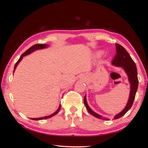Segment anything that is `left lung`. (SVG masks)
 Segmentation results:
<instances>
[{"label": "left lung", "mask_w": 148, "mask_h": 148, "mask_svg": "<svg viewBox=\"0 0 148 148\" xmlns=\"http://www.w3.org/2000/svg\"><path fill=\"white\" fill-rule=\"evenodd\" d=\"M116 55L115 56L114 59L112 60V64L114 65L122 67L124 69V70L127 72V74L128 75V79H129L131 84V90L129 99H128V101L126 107H125V109L123 110L121 112H119V114L116 115L114 117V119L121 118V116H123L125 113L131 108V107L132 106L135 97H136L137 90L138 88V84H139L136 65L135 64V62H134L132 58H131L130 55L128 54L127 50L120 45H119V44H116ZM84 103L86 106L88 111L91 114H92L93 116H95V117L99 119H103L101 116L97 114V113L93 112L92 110L90 108V107L88 105V103L86 102V96L84 97Z\"/></svg>", "instance_id": "1"}]
</instances>
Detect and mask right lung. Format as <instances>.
Segmentation results:
<instances>
[{
	"mask_svg": "<svg viewBox=\"0 0 148 148\" xmlns=\"http://www.w3.org/2000/svg\"><path fill=\"white\" fill-rule=\"evenodd\" d=\"M46 46H47L46 45H42V44H37V45H35L32 46V47H30V48L29 49H27L25 52L23 53V54H22V55H21L20 58H19V60H18L17 61V62L16 63V64H15V65H14V71H15L16 67V66H17V65H18V64H19V62H20L21 60V59H22V58H23V56H25V55H29V54H30V53L33 52L34 51H35V50H37V49H42V48H46ZM60 108H61V105H60L59 108H58V109L57 110H56V112H55L53 113V114H52L51 115H49V116H45V117H43V118H31V119H34V120H40V119H47V118H51V117H52V116H55V115H56V114H57V113L59 112L60 109Z\"/></svg>",
	"mask_w": 148,
	"mask_h": 148,
	"instance_id": "add662e5",
	"label": "right lung"
}]
</instances>
